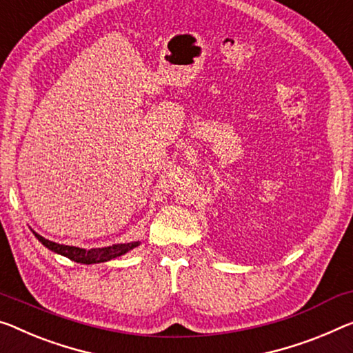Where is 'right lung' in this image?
<instances>
[{
	"instance_id": "add662e5",
	"label": "right lung",
	"mask_w": 353,
	"mask_h": 353,
	"mask_svg": "<svg viewBox=\"0 0 353 353\" xmlns=\"http://www.w3.org/2000/svg\"><path fill=\"white\" fill-rule=\"evenodd\" d=\"M36 235L37 240H39L42 245L50 249V251L61 254V256L68 257L77 263H101L107 262V260H112L115 257H120L128 251H131L132 248L139 246V241L135 243H126V245H113L107 248H96V249H80L75 246H66V245H58V243H53L50 240H46L44 236L37 235L36 232H32Z\"/></svg>"
}]
</instances>
